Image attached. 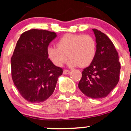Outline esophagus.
<instances>
[{"label": "esophagus", "mask_w": 131, "mask_h": 131, "mask_svg": "<svg viewBox=\"0 0 131 131\" xmlns=\"http://www.w3.org/2000/svg\"><path fill=\"white\" fill-rule=\"evenodd\" d=\"M70 73V71L68 70H64L63 71V74H64V75H67V74H69Z\"/></svg>", "instance_id": "esophagus-1"}]
</instances>
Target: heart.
<instances>
[{
    "label": "heart",
    "instance_id": "heart-1",
    "mask_svg": "<svg viewBox=\"0 0 131 131\" xmlns=\"http://www.w3.org/2000/svg\"><path fill=\"white\" fill-rule=\"evenodd\" d=\"M57 46H49L47 49L49 59L57 67H62L68 56L70 67H88L96 55V42L89 35L67 34L59 39Z\"/></svg>",
    "mask_w": 131,
    "mask_h": 131
}]
</instances>
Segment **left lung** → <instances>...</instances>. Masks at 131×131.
Wrapping results in <instances>:
<instances>
[{
	"label": "left lung",
	"instance_id": "1",
	"mask_svg": "<svg viewBox=\"0 0 131 131\" xmlns=\"http://www.w3.org/2000/svg\"><path fill=\"white\" fill-rule=\"evenodd\" d=\"M92 31L96 37V55L90 65L84 69L79 88L88 97L103 98L118 84L121 64L118 52L108 36L96 29Z\"/></svg>",
	"mask_w": 131,
	"mask_h": 131
}]
</instances>
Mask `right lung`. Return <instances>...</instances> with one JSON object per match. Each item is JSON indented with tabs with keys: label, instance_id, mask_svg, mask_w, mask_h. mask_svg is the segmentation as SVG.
Returning a JSON list of instances; mask_svg holds the SVG:
<instances>
[{
	"label": "right lung",
	"instance_id": "1",
	"mask_svg": "<svg viewBox=\"0 0 131 131\" xmlns=\"http://www.w3.org/2000/svg\"><path fill=\"white\" fill-rule=\"evenodd\" d=\"M55 32L32 29L23 33L11 58L13 82L22 97L32 103L43 102L52 94L63 70L48 58L49 44Z\"/></svg>",
	"mask_w": 131,
	"mask_h": 131
}]
</instances>
